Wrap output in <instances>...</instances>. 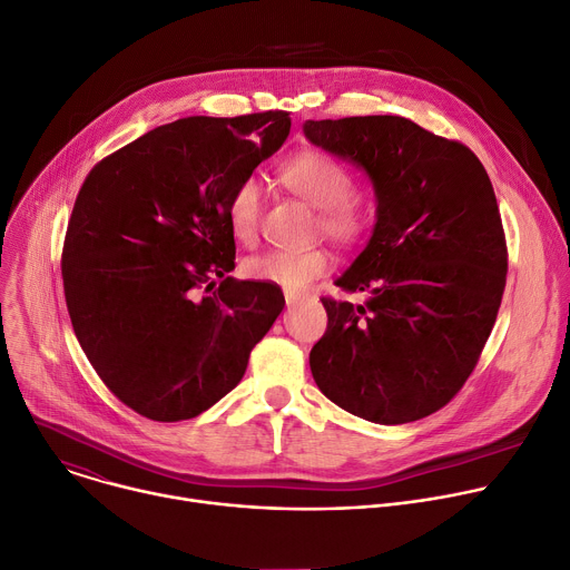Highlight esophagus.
I'll return each instance as SVG.
<instances>
[{"mask_svg": "<svg viewBox=\"0 0 570 570\" xmlns=\"http://www.w3.org/2000/svg\"><path fill=\"white\" fill-rule=\"evenodd\" d=\"M305 298H307L305 294H292V292H289V294H285L287 307H292V305H298V303H301V301H305Z\"/></svg>", "mask_w": 570, "mask_h": 570, "instance_id": "34e87169", "label": "esophagus"}]
</instances>
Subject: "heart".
<instances>
[{
    "mask_svg": "<svg viewBox=\"0 0 570 570\" xmlns=\"http://www.w3.org/2000/svg\"><path fill=\"white\" fill-rule=\"evenodd\" d=\"M278 178L289 193L320 208L317 228H322L324 235L344 246H353L366 237L371 210L366 202L353 193L355 176L337 158L320 149H303L278 165ZM226 219L230 235L237 242L256 244L263 222V197L256 180L244 178L235 185ZM331 265V253L322 246L301 250L274 248L246 258L244 274L248 278L281 285L287 292H301L312 281L322 278Z\"/></svg>",
    "mask_w": 570,
    "mask_h": 570,
    "instance_id": "b5f03b06",
    "label": "heart"
}]
</instances>
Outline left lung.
Listing matches in <instances>:
<instances>
[{
	"label": "left lung",
	"instance_id": "8db88e82",
	"mask_svg": "<svg viewBox=\"0 0 570 570\" xmlns=\"http://www.w3.org/2000/svg\"><path fill=\"white\" fill-rule=\"evenodd\" d=\"M305 138L364 167L377 222L324 296L312 377L342 410L410 423L451 403L491 335L508 281V242L487 169L462 142L399 115L305 121Z\"/></svg>",
	"mask_w": 570,
	"mask_h": 570
}]
</instances>
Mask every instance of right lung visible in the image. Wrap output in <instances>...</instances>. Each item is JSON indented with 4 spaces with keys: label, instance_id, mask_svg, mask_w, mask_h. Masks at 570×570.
Instances as JSON below:
<instances>
[{
    "label": "right lung",
    "instance_id": "obj_1",
    "mask_svg": "<svg viewBox=\"0 0 570 570\" xmlns=\"http://www.w3.org/2000/svg\"><path fill=\"white\" fill-rule=\"evenodd\" d=\"M289 112L185 117L99 160L62 242L75 335L104 385L151 421L193 419L237 383L283 312L237 281L226 208L289 136Z\"/></svg>",
    "mask_w": 570,
    "mask_h": 570
}]
</instances>
